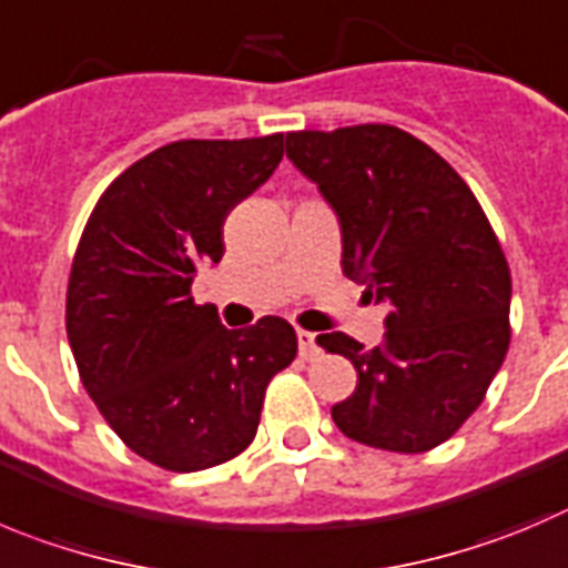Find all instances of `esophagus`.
<instances>
[{"mask_svg": "<svg viewBox=\"0 0 568 568\" xmlns=\"http://www.w3.org/2000/svg\"><path fill=\"white\" fill-rule=\"evenodd\" d=\"M296 342H300V356L305 358V362H314V358L322 356V344L316 333L296 331Z\"/></svg>", "mask_w": 568, "mask_h": 568, "instance_id": "34e87169", "label": "esophagus"}]
</instances>
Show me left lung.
Returning <instances> with one entry per match:
<instances>
[{"label": "left lung", "instance_id": "left-lung-1", "mask_svg": "<svg viewBox=\"0 0 568 568\" xmlns=\"http://www.w3.org/2000/svg\"><path fill=\"white\" fill-rule=\"evenodd\" d=\"M285 151L336 210L342 272L389 305L381 347L320 336L358 373L333 423L369 448L432 452L479 409L510 347L499 237L465 179L404 129L291 131Z\"/></svg>", "mask_w": 568, "mask_h": 568}]
</instances>
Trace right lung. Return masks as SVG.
I'll return each instance as SVG.
<instances>
[{"instance_id":"right-lung-1","label":"right lung","mask_w":568,"mask_h":568,"mask_svg":"<svg viewBox=\"0 0 568 568\" xmlns=\"http://www.w3.org/2000/svg\"><path fill=\"white\" fill-rule=\"evenodd\" d=\"M283 159V134L179 140L105 187L78 241L67 336L114 434L173 474L246 452L266 386L296 356L280 316L226 331L193 277L224 257V221Z\"/></svg>"}]
</instances>
